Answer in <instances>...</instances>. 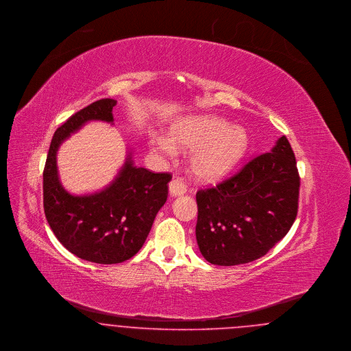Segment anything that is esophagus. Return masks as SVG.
I'll return each instance as SVG.
<instances>
[{"instance_id":"obj_1","label":"esophagus","mask_w":351,"mask_h":351,"mask_svg":"<svg viewBox=\"0 0 351 351\" xmlns=\"http://www.w3.org/2000/svg\"><path fill=\"white\" fill-rule=\"evenodd\" d=\"M186 186L180 179H172L169 183V193L171 196H180L186 193Z\"/></svg>"}]
</instances>
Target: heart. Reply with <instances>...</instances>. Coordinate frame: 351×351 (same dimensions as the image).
Masks as SVG:
<instances>
[{"mask_svg": "<svg viewBox=\"0 0 351 351\" xmlns=\"http://www.w3.org/2000/svg\"><path fill=\"white\" fill-rule=\"evenodd\" d=\"M172 141L154 136L155 152L171 156L176 152L173 143L195 151L191 158L192 173L204 182H216L241 162L247 154L249 136L243 125L228 123L217 117H193L176 124L171 131Z\"/></svg>", "mask_w": 351, "mask_h": 351, "instance_id": "obj_1", "label": "heart"}]
</instances>
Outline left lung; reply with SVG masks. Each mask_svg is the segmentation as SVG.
Instances as JSON below:
<instances>
[{
  "label": "left lung",
  "instance_id": "left-lung-1",
  "mask_svg": "<svg viewBox=\"0 0 351 351\" xmlns=\"http://www.w3.org/2000/svg\"><path fill=\"white\" fill-rule=\"evenodd\" d=\"M300 175L287 136L236 175L196 193L197 245L208 263L232 267L265 256L293 226Z\"/></svg>",
  "mask_w": 351,
  "mask_h": 351
}]
</instances>
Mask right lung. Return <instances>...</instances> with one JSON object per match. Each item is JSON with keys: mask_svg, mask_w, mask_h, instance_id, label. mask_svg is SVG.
Listing matches in <instances>:
<instances>
[{"mask_svg": "<svg viewBox=\"0 0 351 351\" xmlns=\"http://www.w3.org/2000/svg\"><path fill=\"white\" fill-rule=\"evenodd\" d=\"M114 99H101L57 128L43 169V209L56 237L77 257L97 264H118L143 247L155 216L165 206L171 173L135 167L131 154L114 182L102 191L75 196L63 188L57 151L63 141L90 121L114 122Z\"/></svg>", "mask_w": 351, "mask_h": 351, "instance_id": "obj_1", "label": "right lung"}]
</instances>
